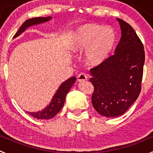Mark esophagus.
Here are the masks:
<instances>
[{"label":"esophagus","mask_w":153,"mask_h":153,"mask_svg":"<svg viewBox=\"0 0 153 153\" xmlns=\"http://www.w3.org/2000/svg\"><path fill=\"white\" fill-rule=\"evenodd\" d=\"M87 79V76L86 74L84 73H81L78 75V81H85Z\"/></svg>","instance_id":"34e87169"}]
</instances>
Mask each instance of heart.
Here are the masks:
<instances>
[{
	"mask_svg": "<svg viewBox=\"0 0 153 153\" xmlns=\"http://www.w3.org/2000/svg\"><path fill=\"white\" fill-rule=\"evenodd\" d=\"M115 42L116 34L112 28L97 24H87L73 33L70 49L75 53L86 51L87 63L90 65H99L108 57Z\"/></svg>",
	"mask_w": 153,
	"mask_h": 153,
	"instance_id": "1",
	"label": "heart"
}]
</instances>
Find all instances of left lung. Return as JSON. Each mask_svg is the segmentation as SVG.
I'll use <instances>...</instances> for the list:
<instances>
[{"label":"left lung","mask_w":153,"mask_h":153,"mask_svg":"<svg viewBox=\"0 0 153 153\" xmlns=\"http://www.w3.org/2000/svg\"><path fill=\"white\" fill-rule=\"evenodd\" d=\"M121 27L115 53L90 69L94 90L92 104L107 117L123 115L141 91L145 52L143 45L132 27L117 19Z\"/></svg>","instance_id":"obj_1"}]
</instances>
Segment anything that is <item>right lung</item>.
Returning a JSON list of instances; mask_svg holds the SVG:
<instances>
[{
  "label": "right lung",
  "instance_id": "obj_1",
  "mask_svg": "<svg viewBox=\"0 0 153 153\" xmlns=\"http://www.w3.org/2000/svg\"><path fill=\"white\" fill-rule=\"evenodd\" d=\"M51 19V17H36L27 19V20H26L24 22L23 25L21 26V27L19 28V30L16 32V33L15 34L13 37L16 38V36L20 35L22 32H24L26 30L27 27L31 26V25L42 23V22H45L50 20ZM75 79H76L75 77H72L69 79H68L67 81H65L64 83H63L60 85V87H59L57 91L56 92L55 95L53 97L51 103L45 109H43L41 111H38V112L27 113L29 114L30 115H31L32 117H33L34 118H37V119L40 120H48L54 117L56 114L61 110V108H63V105H64L66 94H67L68 92L69 91L71 87L74 84Z\"/></svg>",
  "mask_w": 153,
  "mask_h": 153
}]
</instances>
